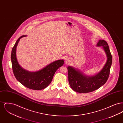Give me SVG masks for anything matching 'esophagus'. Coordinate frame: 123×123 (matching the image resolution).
<instances>
[{
    "label": "esophagus",
    "mask_w": 123,
    "mask_h": 123,
    "mask_svg": "<svg viewBox=\"0 0 123 123\" xmlns=\"http://www.w3.org/2000/svg\"><path fill=\"white\" fill-rule=\"evenodd\" d=\"M65 63L66 64H68V63H70V60L68 58H66L65 59Z\"/></svg>",
    "instance_id": "1"
}]
</instances>
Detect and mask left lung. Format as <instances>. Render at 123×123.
Instances as JSON below:
<instances>
[{
  "label": "left lung",
  "mask_w": 123,
  "mask_h": 123,
  "mask_svg": "<svg viewBox=\"0 0 123 123\" xmlns=\"http://www.w3.org/2000/svg\"><path fill=\"white\" fill-rule=\"evenodd\" d=\"M97 46L103 47L107 57L105 64L98 73L93 76H88L73 67L69 66L67 67L70 85L76 92L86 93L93 92L103 86L109 77L112 63V56L108 45L105 41L100 40Z\"/></svg>",
  "instance_id": "left-lung-1"
}]
</instances>
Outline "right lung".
I'll use <instances>...</instances> for the list:
<instances>
[{"label":"right lung","instance_id":"obj_1","mask_svg":"<svg viewBox=\"0 0 123 123\" xmlns=\"http://www.w3.org/2000/svg\"><path fill=\"white\" fill-rule=\"evenodd\" d=\"M27 35H23L18 39L12 49V67L14 75L18 82L27 88L36 90L44 89L50 84L56 71L64 64V60L54 61L35 72H30L23 68L19 64L16 56V49L20 39Z\"/></svg>","mask_w":123,"mask_h":123}]
</instances>
